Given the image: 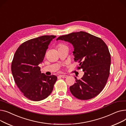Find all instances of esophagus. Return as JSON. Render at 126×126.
I'll use <instances>...</instances> for the list:
<instances>
[{"label": "esophagus", "mask_w": 126, "mask_h": 126, "mask_svg": "<svg viewBox=\"0 0 126 126\" xmlns=\"http://www.w3.org/2000/svg\"><path fill=\"white\" fill-rule=\"evenodd\" d=\"M60 76L61 77H62V78H66L68 77V76L67 75H60Z\"/></svg>", "instance_id": "esophagus-1"}]
</instances>
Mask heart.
<instances>
[{
  "instance_id": "b5f03b06",
  "label": "heart",
  "mask_w": 126,
  "mask_h": 126,
  "mask_svg": "<svg viewBox=\"0 0 126 126\" xmlns=\"http://www.w3.org/2000/svg\"><path fill=\"white\" fill-rule=\"evenodd\" d=\"M64 45H60V47H59V48H60V47H63V46H64Z\"/></svg>"
}]
</instances>
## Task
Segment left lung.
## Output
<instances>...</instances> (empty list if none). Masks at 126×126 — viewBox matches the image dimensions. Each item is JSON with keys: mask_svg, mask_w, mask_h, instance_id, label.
I'll return each instance as SVG.
<instances>
[{"mask_svg": "<svg viewBox=\"0 0 126 126\" xmlns=\"http://www.w3.org/2000/svg\"><path fill=\"white\" fill-rule=\"evenodd\" d=\"M68 42L74 48L75 62L83 76L70 87L72 94L80 100H88L98 95L104 88L109 76L111 57L108 47L101 39L84 32H72L56 39Z\"/></svg>", "mask_w": 126, "mask_h": 126, "instance_id": "obj_1", "label": "left lung"}]
</instances>
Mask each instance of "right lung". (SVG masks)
I'll return each mask as SVG.
<instances>
[{
    "instance_id": "right-lung-1",
    "label": "right lung",
    "mask_w": 126,
    "mask_h": 126,
    "mask_svg": "<svg viewBox=\"0 0 126 126\" xmlns=\"http://www.w3.org/2000/svg\"><path fill=\"white\" fill-rule=\"evenodd\" d=\"M55 35H43L22 44L15 53L12 63V74L17 86L28 99L39 101L46 99L53 89L55 75L42 73V63L47 49Z\"/></svg>"
}]
</instances>
